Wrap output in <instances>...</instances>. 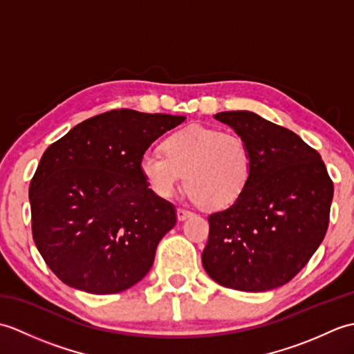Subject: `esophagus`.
Returning a JSON list of instances; mask_svg holds the SVG:
<instances>
[{
  "instance_id": "esophagus-1",
  "label": "esophagus",
  "mask_w": 354,
  "mask_h": 354,
  "mask_svg": "<svg viewBox=\"0 0 354 354\" xmlns=\"http://www.w3.org/2000/svg\"><path fill=\"white\" fill-rule=\"evenodd\" d=\"M176 214H178V221L183 222L185 219H189V217L192 216V212H189V209H184V208H178Z\"/></svg>"
}]
</instances>
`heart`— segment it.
<instances>
[{"label": "heart", "mask_w": 354, "mask_h": 354, "mask_svg": "<svg viewBox=\"0 0 354 354\" xmlns=\"http://www.w3.org/2000/svg\"><path fill=\"white\" fill-rule=\"evenodd\" d=\"M162 153L146 152L138 162L141 176L156 196L170 198L183 183L207 209H223L242 196L251 181L254 158L239 133L192 124L162 141Z\"/></svg>", "instance_id": "b5f03b06"}]
</instances>
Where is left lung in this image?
Masks as SVG:
<instances>
[{
    "label": "left lung",
    "instance_id": "left-lung-1",
    "mask_svg": "<svg viewBox=\"0 0 354 354\" xmlns=\"http://www.w3.org/2000/svg\"><path fill=\"white\" fill-rule=\"evenodd\" d=\"M214 118L246 140L254 167L242 196L208 216L202 265L225 288H280L324 240L333 183L317 150L286 127L250 111H225Z\"/></svg>",
    "mask_w": 354,
    "mask_h": 354
}]
</instances>
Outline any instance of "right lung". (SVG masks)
<instances>
[{"instance_id": "add662e5", "label": "right lung", "mask_w": 354, "mask_h": 354, "mask_svg": "<svg viewBox=\"0 0 354 354\" xmlns=\"http://www.w3.org/2000/svg\"><path fill=\"white\" fill-rule=\"evenodd\" d=\"M184 115L114 109L88 118L45 150L30 183L37 251L59 280L95 295L132 288L176 225L138 162Z\"/></svg>"}]
</instances>
